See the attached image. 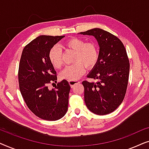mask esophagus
Segmentation results:
<instances>
[{"label":"esophagus","mask_w":149,"mask_h":149,"mask_svg":"<svg viewBox=\"0 0 149 149\" xmlns=\"http://www.w3.org/2000/svg\"><path fill=\"white\" fill-rule=\"evenodd\" d=\"M81 81H79V80H70L68 81L69 84H70V85L72 87H73V86H74V85L76 84H79V83H80Z\"/></svg>","instance_id":"obj_1"}]
</instances>
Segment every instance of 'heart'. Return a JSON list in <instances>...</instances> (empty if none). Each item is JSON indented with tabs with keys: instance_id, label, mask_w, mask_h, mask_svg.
<instances>
[{
	"instance_id": "1",
	"label": "heart",
	"mask_w": 149,
	"mask_h": 149,
	"mask_svg": "<svg viewBox=\"0 0 149 149\" xmlns=\"http://www.w3.org/2000/svg\"><path fill=\"white\" fill-rule=\"evenodd\" d=\"M64 46L75 52L74 64L66 66L60 73L62 79L77 80L85 72V66L91 68L96 64L99 56L98 47L94 42H85L79 38L67 40ZM49 58L53 66L60 68L62 65V51L58 45H55L49 53Z\"/></svg>"
}]
</instances>
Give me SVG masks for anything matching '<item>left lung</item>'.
I'll use <instances>...</instances> for the list:
<instances>
[{"mask_svg": "<svg viewBox=\"0 0 149 149\" xmlns=\"http://www.w3.org/2000/svg\"><path fill=\"white\" fill-rule=\"evenodd\" d=\"M80 34L93 36L100 46L98 60L87 74L97 81L82 82L85 104L96 115H107L115 111L125 97L130 73L126 49L119 38L100 28Z\"/></svg>", "mask_w": 149, "mask_h": 149, "instance_id": "1", "label": "left lung"}]
</instances>
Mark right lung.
I'll use <instances>...</instances> for the list:
<instances>
[{
  "label": "right lung",
  "mask_w": 149,
  "mask_h": 149,
  "mask_svg": "<svg viewBox=\"0 0 149 149\" xmlns=\"http://www.w3.org/2000/svg\"><path fill=\"white\" fill-rule=\"evenodd\" d=\"M64 36L41 35L22 51L18 80L22 97L30 111L40 119L56 121L68 110L70 86L62 80L52 90L47 85L56 82V71L49 58L51 49Z\"/></svg>",
  "instance_id": "obj_1"
}]
</instances>
